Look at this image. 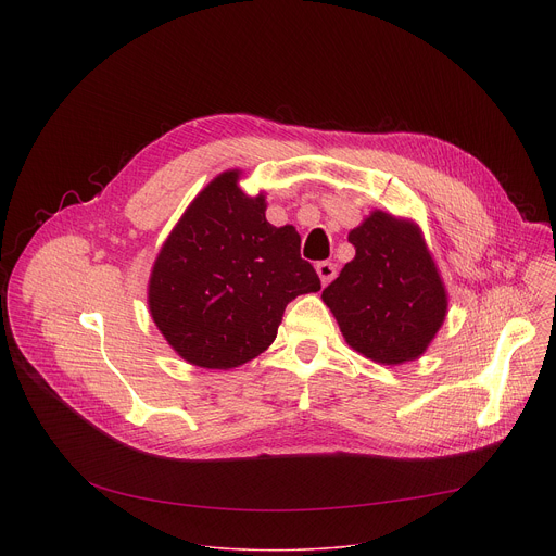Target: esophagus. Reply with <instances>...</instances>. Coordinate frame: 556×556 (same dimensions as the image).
<instances>
[{
  "label": "esophagus",
  "mask_w": 556,
  "mask_h": 556,
  "mask_svg": "<svg viewBox=\"0 0 556 556\" xmlns=\"http://www.w3.org/2000/svg\"><path fill=\"white\" fill-rule=\"evenodd\" d=\"M314 268H316V275H319L324 286H328L337 277V268H334L332 262H319Z\"/></svg>",
  "instance_id": "obj_1"
}]
</instances>
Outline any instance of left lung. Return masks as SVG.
<instances>
[{
  "instance_id": "1",
  "label": "left lung",
  "mask_w": 556,
  "mask_h": 556,
  "mask_svg": "<svg viewBox=\"0 0 556 556\" xmlns=\"http://www.w3.org/2000/svg\"><path fill=\"white\" fill-rule=\"evenodd\" d=\"M348 240L356 255L321 294L345 343L380 365L420 358L448 312L446 286L422 228L374 208Z\"/></svg>"
}]
</instances>
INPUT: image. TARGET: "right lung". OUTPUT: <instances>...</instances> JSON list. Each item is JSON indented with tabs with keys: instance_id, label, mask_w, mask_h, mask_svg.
<instances>
[{
	"instance_id": "add662e5",
	"label": "right lung",
	"mask_w": 556,
	"mask_h": 556,
	"mask_svg": "<svg viewBox=\"0 0 556 556\" xmlns=\"http://www.w3.org/2000/svg\"><path fill=\"white\" fill-rule=\"evenodd\" d=\"M242 172L215 176L157 251L149 314L172 350L204 369L240 367L277 339L286 305L321 281L301 260L294 226L266 219V193L249 195Z\"/></svg>"
}]
</instances>
